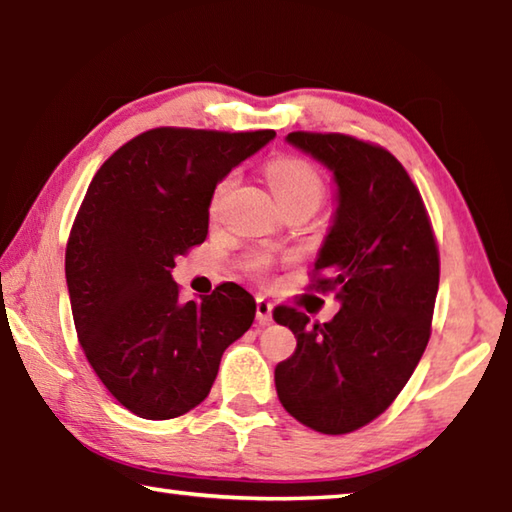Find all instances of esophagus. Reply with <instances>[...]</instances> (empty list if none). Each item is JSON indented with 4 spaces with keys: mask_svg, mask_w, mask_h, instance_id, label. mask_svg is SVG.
I'll use <instances>...</instances> for the list:
<instances>
[{
    "mask_svg": "<svg viewBox=\"0 0 512 512\" xmlns=\"http://www.w3.org/2000/svg\"><path fill=\"white\" fill-rule=\"evenodd\" d=\"M255 316H257V323H259V325H268V323H271V316H273V305H271V302L259 296V298H257V311H255Z\"/></svg>",
    "mask_w": 512,
    "mask_h": 512,
    "instance_id": "1",
    "label": "esophagus"
}]
</instances>
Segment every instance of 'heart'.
<instances>
[{"label": "heart", "mask_w": 512, "mask_h": 512, "mask_svg": "<svg viewBox=\"0 0 512 512\" xmlns=\"http://www.w3.org/2000/svg\"><path fill=\"white\" fill-rule=\"evenodd\" d=\"M266 178L280 205L291 201H307L311 205H318L320 198H323V180H320L314 164H309L302 158H291V155H287V158L271 160L266 167ZM230 185L232 178L221 180L214 192V205L228 192ZM257 266H262V262H257Z\"/></svg>", "instance_id": "heart-1"}]
</instances>
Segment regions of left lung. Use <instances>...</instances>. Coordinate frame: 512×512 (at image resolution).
<instances>
[{
    "instance_id": "1",
    "label": "left lung",
    "mask_w": 512,
    "mask_h": 512,
    "mask_svg": "<svg viewBox=\"0 0 512 512\" xmlns=\"http://www.w3.org/2000/svg\"><path fill=\"white\" fill-rule=\"evenodd\" d=\"M287 142L332 171L336 210L314 262L316 291L341 309L309 325L275 307L296 352L275 366L277 397L320 433H350L400 395L429 343L440 262L422 196L381 146L341 133H289Z\"/></svg>"
}]
</instances>
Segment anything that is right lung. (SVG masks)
Returning <instances> with one entry per match:
<instances>
[{
    "label": "right lung",
    "mask_w": 512,
    "mask_h": 512,
    "mask_svg": "<svg viewBox=\"0 0 512 512\" xmlns=\"http://www.w3.org/2000/svg\"><path fill=\"white\" fill-rule=\"evenodd\" d=\"M275 137L153 128L101 164L67 241L65 277L79 343L112 397L144 420L201 404L255 298L225 282L180 302L171 268L203 244L216 185Z\"/></svg>",
    "instance_id": "obj_1"
}]
</instances>
